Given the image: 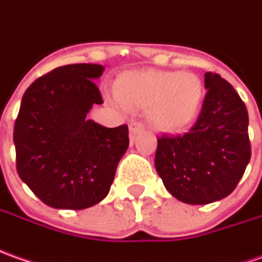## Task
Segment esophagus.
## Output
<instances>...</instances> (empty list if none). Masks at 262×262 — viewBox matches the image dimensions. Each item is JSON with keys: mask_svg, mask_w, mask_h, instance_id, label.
<instances>
[{"mask_svg": "<svg viewBox=\"0 0 262 262\" xmlns=\"http://www.w3.org/2000/svg\"><path fill=\"white\" fill-rule=\"evenodd\" d=\"M143 130V124L138 123V122H133V123L129 124V132H130V138L133 140V136L136 135V133H140V132Z\"/></svg>", "mask_w": 262, "mask_h": 262, "instance_id": "34e87169", "label": "esophagus"}]
</instances>
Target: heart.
Here are the masks:
<instances>
[{
  "label": "heart",
  "instance_id": "b5f03b06",
  "mask_svg": "<svg viewBox=\"0 0 262 262\" xmlns=\"http://www.w3.org/2000/svg\"><path fill=\"white\" fill-rule=\"evenodd\" d=\"M117 106L149 108L158 130L179 133L198 117L205 89L193 73L143 70L120 74L115 81Z\"/></svg>",
  "mask_w": 262,
  "mask_h": 262
}]
</instances>
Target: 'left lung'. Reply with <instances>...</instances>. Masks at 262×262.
Wrapping results in <instances>:
<instances>
[{
	"instance_id": "1",
	"label": "left lung",
	"mask_w": 262,
	"mask_h": 262,
	"mask_svg": "<svg viewBox=\"0 0 262 262\" xmlns=\"http://www.w3.org/2000/svg\"><path fill=\"white\" fill-rule=\"evenodd\" d=\"M202 112L191 130L158 139L155 168L169 193L189 205L228 196L251 158L248 112L235 89L205 73Z\"/></svg>"
}]
</instances>
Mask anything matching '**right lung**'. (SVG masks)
<instances>
[{
	"mask_svg": "<svg viewBox=\"0 0 262 262\" xmlns=\"http://www.w3.org/2000/svg\"><path fill=\"white\" fill-rule=\"evenodd\" d=\"M100 64H69L26 90L14 124L17 172L46 205L86 209L107 196L129 147L126 124L104 127L87 113L101 104Z\"/></svg>",
	"mask_w": 262,
	"mask_h": 262,
	"instance_id": "obj_1",
	"label": "right lung"
}]
</instances>
